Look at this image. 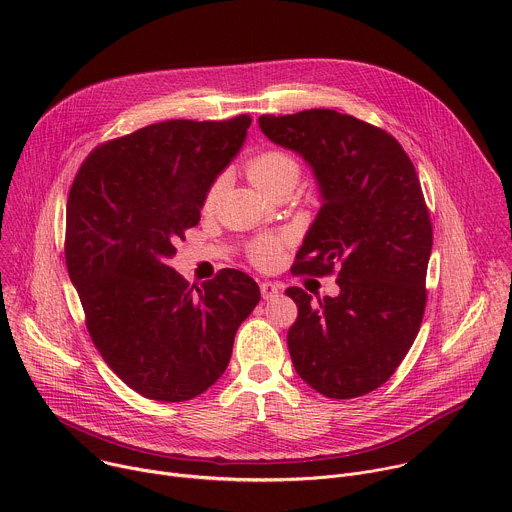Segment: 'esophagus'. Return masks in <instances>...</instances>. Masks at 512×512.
Instances as JSON below:
<instances>
[{
    "label": "esophagus",
    "instance_id": "1",
    "mask_svg": "<svg viewBox=\"0 0 512 512\" xmlns=\"http://www.w3.org/2000/svg\"><path fill=\"white\" fill-rule=\"evenodd\" d=\"M259 287H261L263 300H273V298H277L281 294V285H277L273 281H263Z\"/></svg>",
    "mask_w": 512,
    "mask_h": 512
}]
</instances>
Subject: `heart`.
<instances>
[{
  "label": "heart",
  "instance_id": "heart-1",
  "mask_svg": "<svg viewBox=\"0 0 512 512\" xmlns=\"http://www.w3.org/2000/svg\"><path fill=\"white\" fill-rule=\"evenodd\" d=\"M300 172H302L300 162L283 150L263 152L247 164V176L251 184L267 196L281 188H296L300 180ZM218 194H221V180H216L208 188L204 196V210H210L216 204ZM277 253H279V245L273 239H261L251 247V257L259 265L273 263L277 259Z\"/></svg>",
  "mask_w": 512,
  "mask_h": 512
}]
</instances>
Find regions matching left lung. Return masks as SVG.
<instances>
[{
    "instance_id": "1",
    "label": "left lung",
    "mask_w": 512,
    "mask_h": 512,
    "mask_svg": "<svg viewBox=\"0 0 512 512\" xmlns=\"http://www.w3.org/2000/svg\"><path fill=\"white\" fill-rule=\"evenodd\" d=\"M259 127L310 166L320 192L296 271L338 269L336 298L285 289L298 306L291 362L324 397L367 395L395 373L425 310L433 235L415 168L393 135L332 109L261 115Z\"/></svg>"
}]
</instances>
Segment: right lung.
Masks as SVG:
<instances>
[{"label": "right lung", "instance_id": "1", "mask_svg": "<svg viewBox=\"0 0 512 512\" xmlns=\"http://www.w3.org/2000/svg\"><path fill=\"white\" fill-rule=\"evenodd\" d=\"M249 115L162 121L97 148L66 204V267L89 334L139 395L180 403L227 371L259 285L239 269L188 285L168 265L208 188L241 152Z\"/></svg>", "mask_w": 512, "mask_h": 512}]
</instances>
